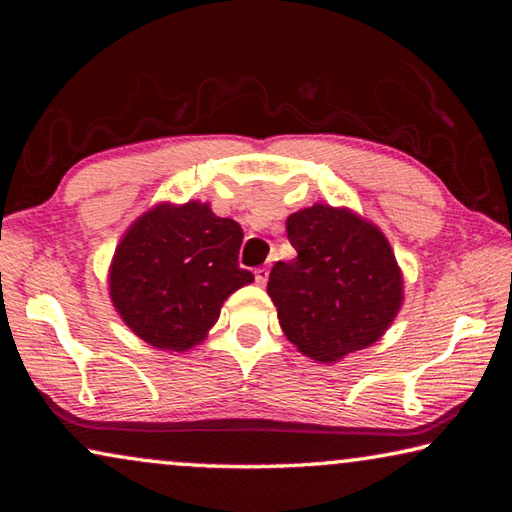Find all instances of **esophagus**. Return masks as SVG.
<instances>
[{
  "mask_svg": "<svg viewBox=\"0 0 512 512\" xmlns=\"http://www.w3.org/2000/svg\"><path fill=\"white\" fill-rule=\"evenodd\" d=\"M266 280H268V271L264 266H259V268H255V282L257 284H266Z\"/></svg>",
  "mask_w": 512,
  "mask_h": 512,
  "instance_id": "1",
  "label": "esophagus"
}]
</instances>
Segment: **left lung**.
<instances>
[{
  "label": "left lung",
  "mask_w": 512,
  "mask_h": 512,
  "mask_svg": "<svg viewBox=\"0 0 512 512\" xmlns=\"http://www.w3.org/2000/svg\"><path fill=\"white\" fill-rule=\"evenodd\" d=\"M287 237L298 257L277 262L266 287L284 336L323 363L379 341L404 300L384 232L348 207L316 203L289 216Z\"/></svg>",
  "instance_id": "8db88e82"
}]
</instances>
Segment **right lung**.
<instances>
[{"instance_id":"1","label":"right lung","mask_w":512,"mask_h":512,"mask_svg":"<svg viewBox=\"0 0 512 512\" xmlns=\"http://www.w3.org/2000/svg\"><path fill=\"white\" fill-rule=\"evenodd\" d=\"M241 225L207 203H160L121 237L110 264V300L153 348L185 352L219 320L230 293L255 275L239 268Z\"/></svg>"}]
</instances>
